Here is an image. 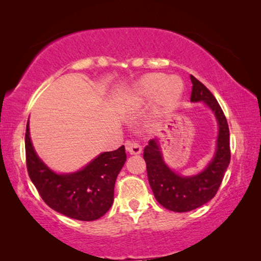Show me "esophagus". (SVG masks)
<instances>
[{
    "label": "esophagus",
    "mask_w": 261,
    "mask_h": 261,
    "mask_svg": "<svg viewBox=\"0 0 261 261\" xmlns=\"http://www.w3.org/2000/svg\"><path fill=\"white\" fill-rule=\"evenodd\" d=\"M125 148H126V151L131 154V155H137V154H140L141 149H143L141 148V145L134 140H127L125 143Z\"/></svg>",
    "instance_id": "1"
}]
</instances>
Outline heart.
<instances>
[{"label": "heart", "instance_id": "obj_1", "mask_svg": "<svg viewBox=\"0 0 261 261\" xmlns=\"http://www.w3.org/2000/svg\"><path fill=\"white\" fill-rule=\"evenodd\" d=\"M183 82L178 77H166L163 74H148L141 78L135 87L137 100L152 99L160 92L162 108L168 109L173 106L183 92Z\"/></svg>", "mask_w": 261, "mask_h": 261}]
</instances>
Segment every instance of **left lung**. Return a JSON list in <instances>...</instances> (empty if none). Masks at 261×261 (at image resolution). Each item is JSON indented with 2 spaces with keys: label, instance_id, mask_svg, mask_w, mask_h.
<instances>
[{
  "label": "left lung",
  "instance_id": "8db88e82",
  "mask_svg": "<svg viewBox=\"0 0 261 261\" xmlns=\"http://www.w3.org/2000/svg\"><path fill=\"white\" fill-rule=\"evenodd\" d=\"M192 82V102H204L214 113L219 124L216 151L212 161L204 170L194 176H180L174 173L163 161L158 139L149 140L144 148L147 177L154 197L159 204L173 212H189L208 202L222 183L224 173L230 163V139L229 126L223 110L215 96L204 84L190 76Z\"/></svg>",
  "mask_w": 261,
  "mask_h": 261
}]
</instances>
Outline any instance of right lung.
<instances>
[{
  "label": "right lung",
  "mask_w": 261,
  "mask_h": 261,
  "mask_svg": "<svg viewBox=\"0 0 261 261\" xmlns=\"http://www.w3.org/2000/svg\"><path fill=\"white\" fill-rule=\"evenodd\" d=\"M25 153L30 178L50 208L68 218L93 221L112 207L115 182L126 161L124 146L101 153L76 173L56 174L35 153L28 122Z\"/></svg>",
  "instance_id": "1"
}]
</instances>
